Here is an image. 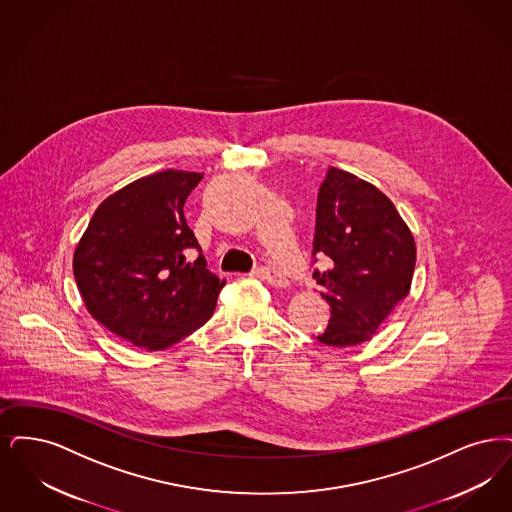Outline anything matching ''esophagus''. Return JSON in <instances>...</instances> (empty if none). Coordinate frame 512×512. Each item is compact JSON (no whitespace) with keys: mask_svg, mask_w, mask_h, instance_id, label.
<instances>
[{"mask_svg":"<svg viewBox=\"0 0 512 512\" xmlns=\"http://www.w3.org/2000/svg\"><path fill=\"white\" fill-rule=\"evenodd\" d=\"M260 277L267 281L269 285H273V287H285L287 285V281H285V277L275 269V267H262L260 271Z\"/></svg>","mask_w":512,"mask_h":512,"instance_id":"obj_1","label":"esophagus"}]
</instances>
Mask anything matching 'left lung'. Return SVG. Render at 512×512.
Instances as JSON below:
<instances>
[{"label":"left lung","mask_w":512,"mask_h":512,"mask_svg":"<svg viewBox=\"0 0 512 512\" xmlns=\"http://www.w3.org/2000/svg\"><path fill=\"white\" fill-rule=\"evenodd\" d=\"M315 254L329 258L313 277L331 306L329 325L315 340L338 348L371 340L409 294L417 260L413 233L394 202L373 183L331 166L317 195Z\"/></svg>","instance_id":"1"}]
</instances>
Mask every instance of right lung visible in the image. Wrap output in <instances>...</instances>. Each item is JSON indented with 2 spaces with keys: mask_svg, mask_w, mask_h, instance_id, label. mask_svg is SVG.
Wrapping results in <instances>:
<instances>
[{
  "mask_svg": "<svg viewBox=\"0 0 512 512\" xmlns=\"http://www.w3.org/2000/svg\"><path fill=\"white\" fill-rule=\"evenodd\" d=\"M202 174L164 170L103 200L74 250V279L95 321L149 352L197 331L225 281L208 271L183 204Z\"/></svg>",
  "mask_w": 512,
  "mask_h": 512,
  "instance_id": "right-lung-1",
  "label": "right lung"
}]
</instances>
